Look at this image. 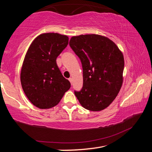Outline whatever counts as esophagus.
<instances>
[{
  "instance_id": "obj_1",
  "label": "esophagus",
  "mask_w": 152,
  "mask_h": 152,
  "mask_svg": "<svg viewBox=\"0 0 152 152\" xmlns=\"http://www.w3.org/2000/svg\"><path fill=\"white\" fill-rule=\"evenodd\" d=\"M68 80H69V81L70 82V83H71V84L72 83V81H73V79H72V78H69Z\"/></svg>"
}]
</instances>
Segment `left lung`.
<instances>
[{"mask_svg": "<svg viewBox=\"0 0 152 152\" xmlns=\"http://www.w3.org/2000/svg\"><path fill=\"white\" fill-rule=\"evenodd\" d=\"M69 44L80 59L83 69V87L74 92L79 102L92 111L106 109L123 84L122 51L112 40L96 34L73 36Z\"/></svg>", "mask_w": 152, "mask_h": 152, "instance_id": "obj_1", "label": "left lung"}]
</instances>
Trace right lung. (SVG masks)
I'll return each instance as SVG.
<instances>
[{"instance_id": "add662e5", "label": "right lung", "mask_w": 152, "mask_h": 152, "mask_svg": "<svg viewBox=\"0 0 152 152\" xmlns=\"http://www.w3.org/2000/svg\"><path fill=\"white\" fill-rule=\"evenodd\" d=\"M67 35L46 33L31 43L20 71V83L29 101L39 109L57 105L71 84L61 74L56 59L68 44Z\"/></svg>"}]
</instances>
